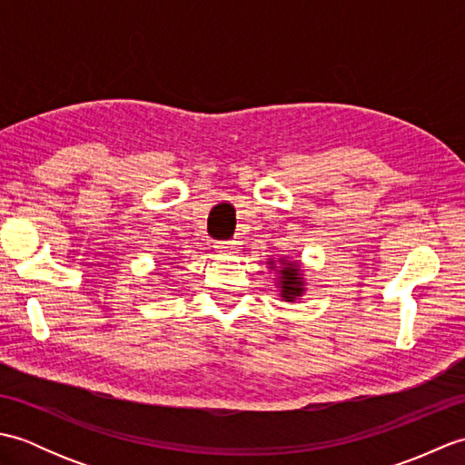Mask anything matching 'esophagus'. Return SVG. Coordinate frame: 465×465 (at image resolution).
Listing matches in <instances>:
<instances>
[{
    "instance_id": "esophagus-1",
    "label": "esophagus",
    "mask_w": 465,
    "mask_h": 465,
    "mask_svg": "<svg viewBox=\"0 0 465 465\" xmlns=\"http://www.w3.org/2000/svg\"><path fill=\"white\" fill-rule=\"evenodd\" d=\"M213 248L220 253H235V252H238V243H235V242H217Z\"/></svg>"
}]
</instances>
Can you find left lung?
<instances>
[{
    "mask_svg": "<svg viewBox=\"0 0 465 465\" xmlns=\"http://www.w3.org/2000/svg\"><path fill=\"white\" fill-rule=\"evenodd\" d=\"M283 265L280 270V280H278V288H280V295L285 302H295L300 300L303 292H305V282L302 278V268L298 262H288V260H280ZM270 265L273 268V262H270Z\"/></svg>",
    "mask_w": 465,
    "mask_h": 465,
    "instance_id": "8db88e82",
    "label": "left lung"
}]
</instances>
